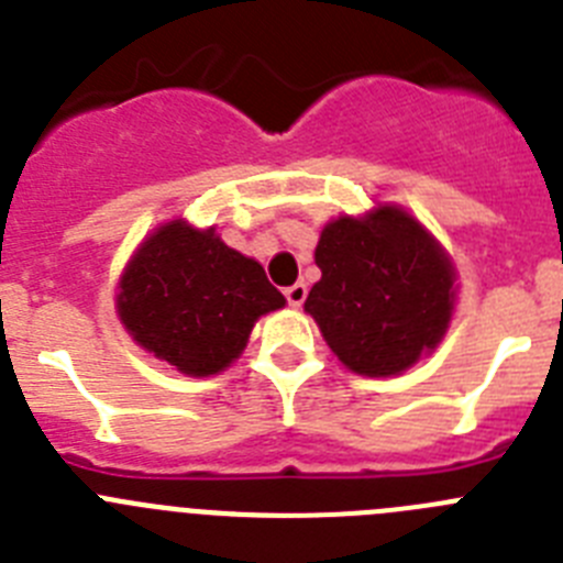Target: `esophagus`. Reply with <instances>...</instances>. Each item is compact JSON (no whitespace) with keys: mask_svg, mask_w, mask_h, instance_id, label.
Wrapping results in <instances>:
<instances>
[{"mask_svg":"<svg viewBox=\"0 0 563 563\" xmlns=\"http://www.w3.org/2000/svg\"><path fill=\"white\" fill-rule=\"evenodd\" d=\"M285 296H287V305L301 307V305H305V298H307V285H305V282H296V285L287 287Z\"/></svg>","mask_w":563,"mask_h":563,"instance_id":"esophagus-1","label":"esophagus"}]
</instances>
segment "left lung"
Instances as JSON below:
<instances>
[{"mask_svg": "<svg viewBox=\"0 0 563 563\" xmlns=\"http://www.w3.org/2000/svg\"><path fill=\"white\" fill-rule=\"evenodd\" d=\"M321 278L305 310L355 375L391 377L440 346L454 316L456 267L400 206L330 220L316 245Z\"/></svg>", "mask_w": 563, "mask_h": 563, "instance_id": "1", "label": "left lung"}]
</instances>
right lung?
<instances>
[{
	"label": "right lung",
	"instance_id": "add662e5",
	"mask_svg": "<svg viewBox=\"0 0 563 563\" xmlns=\"http://www.w3.org/2000/svg\"><path fill=\"white\" fill-rule=\"evenodd\" d=\"M287 301L256 258L228 247L217 228L172 220L126 262L114 310L146 352L188 377L220 375L251 330Z\"/></svg>",
	"mask_w": 563,
	"mask_h": 563
}]
</instances>
